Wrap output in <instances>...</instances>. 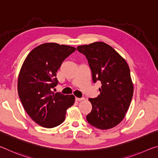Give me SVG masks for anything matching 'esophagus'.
Masks as SVG:
<instances>
[{
    "label": "esophagus",
    "instance_id": "obj_1",
    "mask_svg": "<svg viewBox=\"0 0 158 158\" xmlns=\"http://www.w3.org/2000/svg\"><path fill=\"white\" fill-rule=\"evenodd\" d=\"M75 100H76V101H79V102H80V101H82V100H84V98H75Z\"/></svg>",
    "mask_w": 158,
    "mask_h": 158
}]
</instances>
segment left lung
Here are the masks:
<instances>
[{
    "label": "left lung",
    "instance_id": "1",
    "mask_svg": "<svg viewBox=\"0 0 158 158\" xmlns=\"http://www.w3.org/2000/svg\"><path fill=\"white\" fill-rule=\"evenodd\" d=\"M77 49L89 61L93 82L102 83L100 94L89 99L92 111L86 116L87 121L98 129H111L123 121L132 100L134 87L129 66L114 48L103 42L78 46Z\"/></svg>",
    "mask_w": 158,
    "mask_h": 158
}]
</instances>
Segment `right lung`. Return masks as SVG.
<instances>
[{
  "instance_id": "right-lung-1",
  "label": "right lung",
  "mask_w": 158,
  "mask_h": 158,
  "mask_svg": "<svg viewBox=\"0 0 158 158\" xmlns=\"http://www.w3.org/2000/svg\"><path fill=\"white\" fill-rule=\"evenodd\" d=\"M75 47L54 42L39 45L28 53L18 77L17 89L23 108L32 120L46 128L60 125L75 100L73 95L52 91L56 73Z\"/></svg>"
}]
</instances>
